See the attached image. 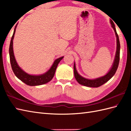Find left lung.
Segmentation results:
<instances>
[{"label": "left lung", "mask_w": 131, "mask_h": 131, "mask_svg": "<svg viewBox=\"0 0 131 131\" xmlns=\"http://www.w3.org/2000/svg\"><path fill=\"white\" fill-rule=\"evenodd\" d=\"M110 23L112 25V27L113 28L114 30L115 35L116 37V53L115 56V58L114 60V62L113 63V65L112 68L110 69V70L108 71V73L105 75L97 78L96 79H89L85 78L82 77L79 73H78L77 70L75 63L74 62V76L77 81L80 84H82L83 85L86 86V87H99L100 86H101L105 84V83H106L107 81H108L112 78L114 75L115 74L116 70H117L119 62V59H120V49H121V46H120V42H119V37L118 35L116 32L115 25L114 24L113 21L110 19Z\"/></svg>", "instance_id": "8db88e82"}]
</instances>
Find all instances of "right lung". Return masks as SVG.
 Returning <instances> with one entry per match:
<instances>
[{
  "instance_id": "obj_1",
  "label": "right lung",
  "mask_w": 131,
  "mask_h": 131,
  "mask_svg": "<svg viewBox=\"0 0 131 131\" xmlns=\"http://www.w3.org/2000/svg\"><path fill=\"white\" fill-rule=\"evenodd\" d=\"M16 27L17 25L15 26V29H14V32L12 38H11L9 48L10 62L14 74H15L17 78H18L22 82L25 83L26 84L30 86L42 85L50 82L54 75L55 71L56 70L58 64L59 63L60 61L63 58V56L57 58L54 61V62L53 63L51 68L47 72H46L45 73L40 75H30L27 74L18 66V63L15 59V55H14L13 49V40L14 37H15Z\"/></svg>"
}]
</instances>
